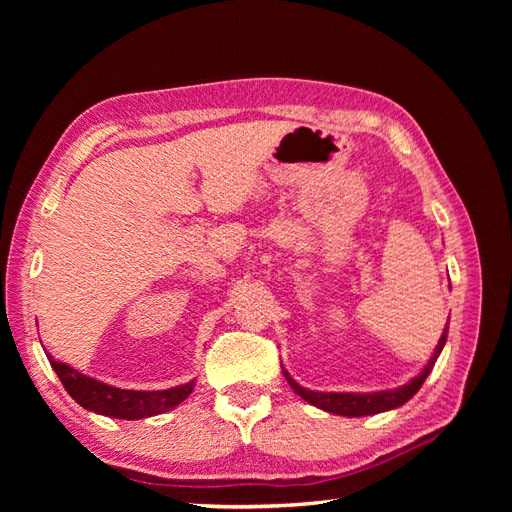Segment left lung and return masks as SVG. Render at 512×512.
Instances as JSON below:
<instances>
[{
	"label": "left lung",
	"mask_w": 512,
	"mask_h": 512,
	"mask_svg": "<svg viewBox=\"0 0 512 512\" xmlns=\"http://www.w3.org/2000/svg\"><path fill=\"white\" fill-rule=\"evenodd\" d=\"M446 335H448V327H444V333L440 337V342L433 350V356L429 359V363L425 365V369L418 374L416 378H412L408 384L399 386V389L393 391H378V393H318V391H309L303 389L301 384L294 382L288 371H284V376L288 380V384L292 386V391L301 395L309 404L327 410L331 414H342V416H367V414H378V412H386L404 406L410 397H414V393L421 389L425 378L429 376V371L436 365V359L440 356L444 344H446Z\"/></svg>",
	"instance_id": "1"
}]
</instances>
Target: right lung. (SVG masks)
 <instances>
[{
    "label": "right lung",
    "mask_w": 512,
    "mask_h": 512,
    "mask_svg": "<svg viewBox=\"0 0 512 512\" xmlns=\"http://www.w3.org/2000/svg\"><path fill=\"white\" fill-rule=\"evenodd\" d=\"M46 356H49L51 367L55 369V374L59 376L61 384L66 386V391L70 393V397L76 401V404H81L83 408L104 416L126 418V421H136V418H147V416H156V414L173 410L194 389V380L166 391L117 389V386L104 384L79 374V371L72 369L70 365L55 361L51 354Z\"/></svg>",
    "instance_id": "obj_1"
}]
</instances>
